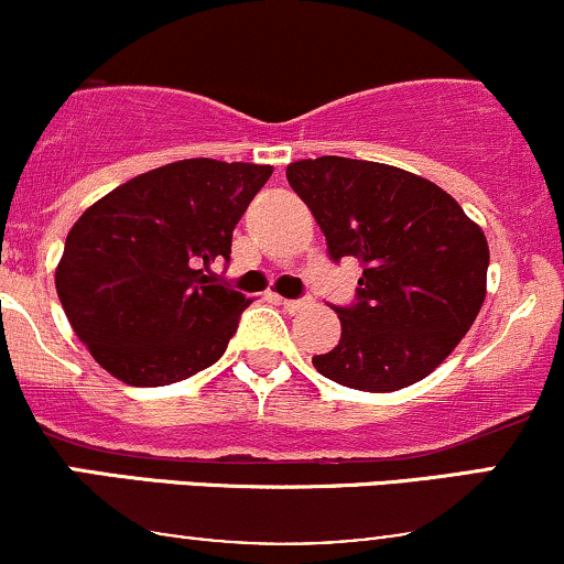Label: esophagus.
I'll use <instances>...</instances> for the list:
<instances>
[{
  "mask_svg": "<svg viewBox=\"0 0 564 564\" xmlns=\"http://www.w3.org/2000/svg\"><path fill=\"white\" fill-rule=\"evenodd\" d=\"M281 304H283V310H286V313H300V310H304L307 307V300H281Z\"/></svg>",
  "mask_w": 564,
  "mask_h": 564,
  "instance_id": "esophagus-1",
  "label": "esophagus"
}]
</instances>
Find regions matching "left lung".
I'll return each instance as SVG.
<instances>
[{"label": "left lung", "mask_w": 564, "mask_h": 564, "mask_svg": "<svg viewBox=\"0 0 564 564\" xmlns=\"http://www.w3.org/2000/svg\"><path fill=\"white\" fill-rule=\"evenodd\" d=\"M286 177L321 225L328 257L364 262L358 302L334 307L339 345L313 366L364 392L430 377L485 302L490 254L480 225L443 187L377 161L304 159Z\"/></svg>", "instance_id": "8db88e82"}]
</instances>
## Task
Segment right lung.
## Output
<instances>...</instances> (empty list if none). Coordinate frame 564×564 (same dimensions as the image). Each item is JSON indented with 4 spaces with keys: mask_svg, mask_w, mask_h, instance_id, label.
<instances>
[{
    "mask_svg": "<svg viewBox=\"0 0 564 564\" xmlns=\"http://www.w3.org/2000/svg\"><path fill=\"white\" fill-rule=\"evenodd\" d=\"M273 166L185 159L95 200L66 238L55 289L93 358L132 387H164L223 358L249 300L212 264Z\"/></svg>",
    "mask_w": 564,
    "mask_h": 564,
    "instance_id": "obj_1",
    "label": "right lung"
}]
</instances>
